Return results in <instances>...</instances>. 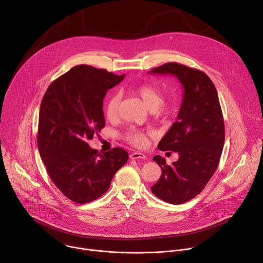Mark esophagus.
<instances>
[{
  "mask_svg": "<svg viewBox=\"0 0 263 263\" xmlns=\"http://www.w3.org/2000/svg\"><path fill=\"white\" fill-rule=\"evenodd\" d=\"M131 159H145V155L140 152H134L130 155Z\"/></svg>",
  "mask_w": 263,
  "mask_h": 263,
  "instance_id": "34e87169",
  "label": "esophagus"
}]
</instances>
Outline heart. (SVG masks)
<instances>
[{"instance_id": "b5f03b06", "label": "heart", "mask_w": 263, "mask_h": 263, "mask_svg": "<svg viewBox=\"0 0 263 263\" xmlns=\"http://www.w3.org/2000/svg\"><path fill=\"white\" fill-rule=\"evenodd\" d=\"M134 93L143 102L147 109L155 111L159 116H166L172 114L175 110V105L172 102L163 101L162 91L155 85L141 84L134 89ZM120 103L121 97L118 93L112 95L107 101L105 106V115L109 121H115L120 115ZM149 132H145L137 129H130L125 134V139L137 147L146 145Z\"/></svg>"}]
</instances>
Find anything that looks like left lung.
<instances>
[{"instance_id": "1", "label": "left lung", "mask_w": 263, "mask_h": 263, "mask_svg": "<svg viewBox=\"0 0 263 263\" xmlns=\"http://www.w3.org/2000/svg\"><path fill=\"white\" fill-rule=\"evenodd\" d=\"M171 73L181 82L184 93L177 121L158 143L161 151H173L179 159L167 165L159 155L153 160L161 167L153 195L171 204H182L198 196L217 168L224 141V124L216 88L197 68L168 62L149 73Z\"/></svg>"}]
</instances>
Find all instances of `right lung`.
<instances>
[{"label": "right lung", "mask_w": 263, "mask_h": 263, "mask_svg": "<svg viewBox=\"0 0 263 263\" xmlns=\"http://www.w3.org/2000/svg\"><path fill=\"white\" fill-rule=\"evenodd\" d=\"M118 76L81 64L54 80L41 105L37 145L47 172L70 201L85 204L102 197L128 161L122 147L102 154L87 143L105 127L103 99Z\"/></svg>", "instance_id": "1"}]
</instances>
